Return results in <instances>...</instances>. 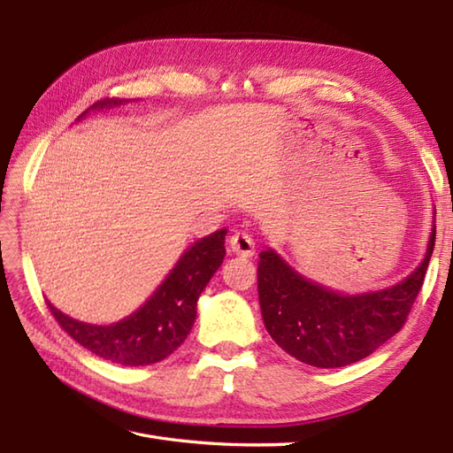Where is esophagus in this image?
<instances>
[{
    "mask_svg": "<svg viewBox=\"0 0 453 453\" xmlns=\"http://www.w3.org/2000/svg\"><path fill=\"white\" fill-rule=\"evenodd\" d=\"M227 247L229 251L239 257H253L255 253V242L253 237L243 232H235L234 235H229L227 239Z\"/></svg>",
    "mask_w": 453,
    "mask_h": 453,
    "instance_id": "obj_1",
    "label": "esophagus"
}]
</instances>
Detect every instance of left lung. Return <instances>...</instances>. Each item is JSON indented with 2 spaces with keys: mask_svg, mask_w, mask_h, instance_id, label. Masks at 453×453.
<instances>
[{
  "mask_svg": "<svg viewBox=\"0 0 453 453\" xmlns=\"http://www.w3.org/2000/svg\"><path fill=\"white\" fill-rule=\"evenodd\" d=\"M436 242L432 227L425 261L388 290L342 296L307 280L274 251L258 261V302L268 334L294 358L315 368H342L397 334L425 282Z\"/></svg>",
  "mask_w": 453,
  "mask_h": 453,
  "instance_id": "left-lung-1",
  "label": "left lung"
}]
</instances>
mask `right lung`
<instances>
[{"label": "right lung", "mask_w": 453, "mask_h": 453, "mask_svg": "<svg viewBox=\"0 0 453 453\" xmlns=\"http://www.w3.org/2000/svg\"><path fill=\"white\" fill-rule=\"evenodd\" d=\"M117 101H99L91 109H103ZM227 229L200 239L169 273L150 300L136 313L112 325H89L58 311L48 302V310L58 325L83 349L120 365L156 364L175 352L185 342L196 319V302L210 278L226 257Z\"/></svg>", "instance_id": "right-lung-1"}]
</instances>
